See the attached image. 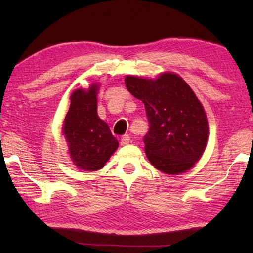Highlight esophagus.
Here are the masks:
<instances>
[{"label": "esophagus", "mask_w": 253, "mask_h": 253, "mask_svg": "<svg viewBox=\"0 0 253 253\" xmlns=\"http://www.w3.org/2000/svg\"><path fill=\"white\" fill-rule=\"evenodd\" d=\"M130 142V137L128 135H124L121 138V145H127Z\"/></svg>", "instance_id": "1"}]
</instances>
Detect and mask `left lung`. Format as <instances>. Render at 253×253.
I'll return each instance as SVG.
<instances>
[{
	"instance_id": "8db88e82",
	"label": "left lung",
	"mask_w": 253,
	"mask_h": 253,
	"mask_svg": "<svg viewBox=\"0 0 253 253\" xmlns=\"http://www.w3.org/2000/svg\"><path fill=\"white\" fill-rule=\"evenodd\" d=\"M125 84L145 105L149 129L143 140L152 165L173 175L190 169L202 156L209 134L205 111L190 85L175 74L156 80L127 76Z\"/></svg>"
}]
</instances>
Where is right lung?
<instances>
[{
	"label": "right lung",
	"mask_w": 253,
	"mask_h": 253,
	"mask_svg": "<svg viewBox=\"0 0 253 253\" xmlns=\"http://www.w3.org/2000/svg\"><path fill=\"white\" fill-rule=\"evenodd\" d=\"M98 88L92 84L88 91L78 89L72 93L63 124L72 161L77 168L88 172L100 169L118 147L108 125L98 117Z\"/></svg>",
	"instance_id": "obj_1"
}]
</instances>
